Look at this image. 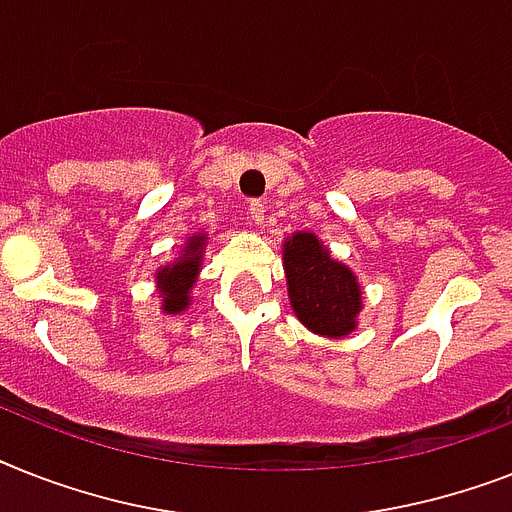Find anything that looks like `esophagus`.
Listing matches in <instances>:
<instances>
[{"mask_svg":"<svg viewBox=\"0 0 512 512\" xmlns=\"http://www.w3.org/2000/svg\"><path fill=\"white\" fill-rule=\"evenodd\" d=\"M247 215H249V223H255V226H263L265 223V207L260 205V202H249Z\"/></svg>","mask_w":512,"mask_h":512,"instance_id":"esophagus-1","label":"esophagus"}]
</instances>
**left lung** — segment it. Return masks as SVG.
<instances>
[{
  "instance_id": "8db88e82",
  "label": "left lung",
  "mask_w": 512,
  "mask_h": 512,
  "mask_svg": "<svg viewBox=\"0 0 512 512\" xmlns=\"http://www.w3.org/2000/svg\"><path fill=\"white\" fill-rule=\"evenodd\" d=\"M286 289L297 321L326 339H344L357 328L363 286L344 263L334 260L313 231H297L281 244Z\"/></svg>"
}]
</instances>
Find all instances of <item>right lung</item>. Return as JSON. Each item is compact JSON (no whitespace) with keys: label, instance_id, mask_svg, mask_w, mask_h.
<instances>
[{"label":"right lung","instance_id":"obj_1","mask_svg":"<svg viewBox=\"0 0 512 512\" xmlns=\"http://www.w3.org/2000/svg\"><path fill=\"white\" fill-rule=\"evenodd\" d=\"M210 242L207 231H197L184 242L178 257L170 263L160 265L155 270L157 297H160V310L165 315H181L191 305V289L197 284L202 273V260H205V247Z\"/></svg>","mask_w":512,"mask_h":512}]
</instances>
